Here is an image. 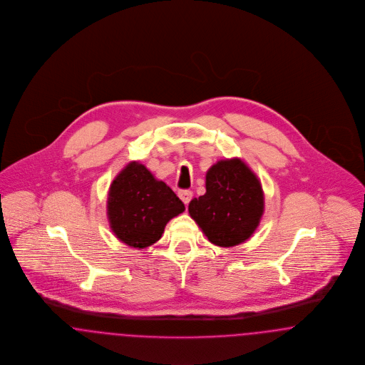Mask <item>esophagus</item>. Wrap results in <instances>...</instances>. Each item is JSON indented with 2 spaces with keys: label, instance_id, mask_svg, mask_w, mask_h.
I'll return each mask as SVG.
<instances>
[{
  "label": "esophagus",
  "instance_id": "obj_1",
  "mask_svg": "<svg viewBox=\"0 0 365 365\" xmlns=\"http://www.w3.org/2000/svg\"><path fill=\"white\" fill-rule=\"evenodd\" d=\"M178 196H180V199L184 202V205L188 206V203L191 202L192 192L188 191V190H182V191L178 192Z\"/></svg>",
  "mask_w": 365,
  "mask_h": 365
}]
</instances>
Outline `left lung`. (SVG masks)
<instances>
[{"label":"left lung","mask_w":365,"mask_h":365,"mask_svg":"<svg viewBox=\"0 0 365 365\" xmlns=\"http://www.w3.org/2000/svg\"><path fill=\"white\" fill-rule=\"evenodd\" d=\"M188 211L212 245L233 247L259 225L264 191L242 159L218 160L206 174V193L193 197Z\"/></svg>","instance_id":"8db88e82"}]
</instances>
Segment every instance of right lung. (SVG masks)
<instances>
[{
  "label": "right lung",
  "instance_id": "1",
  "mask_svg": "<svg viewBox=\"0 0 365 365\" xmlns=\"http://www.w3.org/2000/svg\"><path fill=\"white\" fill-rule=\"evenodd\" d=\"M185 210L184 203L144 165L130 162L111 182L107 215L116 237L145 249L162 237L166 224Z\"/></svg>",
  "mask_w": 365,
  "mask_h": 365
}]
</instances>
